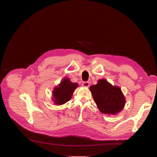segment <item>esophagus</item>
<instances>
[{"instance_id": "obj_1", "label": "esophagus", "mask_w": 157, "mask_h": 157, "mask_svg": "<svg viewBox=\"0 0 157 157\" xmlns=\"http://www.w3.org/2000/svg\"><path fill=\"white\" fill-rule=\"evenodd\" d=\"M82 86L85 87H89L90 86V83L88 82H85L82 83Z\"/></svg>"}]
</instances>
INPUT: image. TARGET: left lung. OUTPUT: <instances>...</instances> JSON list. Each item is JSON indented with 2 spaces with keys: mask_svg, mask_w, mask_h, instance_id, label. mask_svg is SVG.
I'll return each mask as SVG.
<instances>
[{
  "mask_svg": "<svg viewBox=\"0 0 157 157\" xmlns=\"http://www.w3.org/2000/svg\"><path fill=\"white\" fill-rule=\"evenodd\" d=\"M94 101L102 113L116 115L125 105V98L118 86H113L106 79H99L96 85L90 86Z\"/></svg>",
  "mask_w": 157,
  "mask_h": 157,
  "instance_id": "8db88e82",
  "label": "left lung"
}]
</instances>
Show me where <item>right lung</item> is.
I'll return each mask as SVG.
<instances>
[{
	"instance_id": "right-lung-1",
	"label": "right lung",
	"mask_w": 157,
	"mask_h": 157,
	"mask_svg": "<svg viewBox=\"0 0 157 157\" xmlns=\"http://www.w3.org/2000/svg\"><path fill=\"white\" fill-rule=\"evenodd\" d=\"M78 87V83L71 82L70 78H64L52 91V101L56 105H63L70 101Z\"/></svg>"
}]
</instances>
